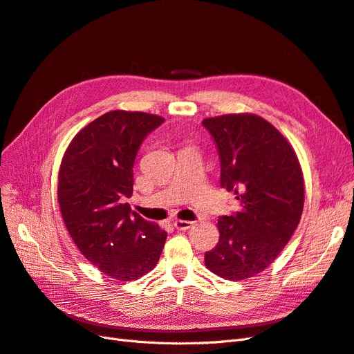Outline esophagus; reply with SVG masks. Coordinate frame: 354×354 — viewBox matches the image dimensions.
I'll use <instances>...</instances> for the list:
<instances>
[{"label":"esophagus","instance_id":"esophagus-1","mask_svg":"<svg viewBox=\"0 0 354 354\" xmlns=\"http://www.w3.org/2000/svg\"><path fill=\"white\" fill-rule=\"evenodd\" d=\"M174 225H175V227H176L178 230H188V229L192 227L194 221H189V220H176Z\"/></svg>","mask_w":354,"mask_h":354}]
</instances>
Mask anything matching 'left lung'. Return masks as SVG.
I'll list each match as a JSON object with an SVG mask.
<instances>
[{
    "instance_id": "8db88e82",
    "label": "left lung",
    "mask_w": 354,
    "mask_h": 354,
    "mask_svg": "<svg viewBox=\"0 0 354 354\" xmlns=\"http://www.w3.org/2000/svg\"><path fill=\"white\" fill-rule=\"evenodd\" d=\"M220 159V187L239 210L220 217V238L205 252L216 276L245 280L264 271L290 241L304 212V175L287 140L252 113L207 118Z\"/></svg>"
}]
</instances>
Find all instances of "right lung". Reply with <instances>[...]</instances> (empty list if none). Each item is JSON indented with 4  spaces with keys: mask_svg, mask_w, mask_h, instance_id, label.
I'll return each mask as SVG.
<instances>
[{
    "mask_svg": "<svg viewBox=\"0 0 354 354\" xmlns=\"http://www.w3.org/2000/svg\"><path fill=\"white\" fill-rule=\"evenodd\" d=\"M163 122L144 112H108L84 127L62 157L64 223L80 252L116 280H137L153 270L165 246L167 233L124 203L134 191L140 146Z\"/></svg>",
    "mask_w": 354,
    "mask_h": 354,
    "instance_id": "add662e5",
    "label": "right lung"
}]
</instances>
